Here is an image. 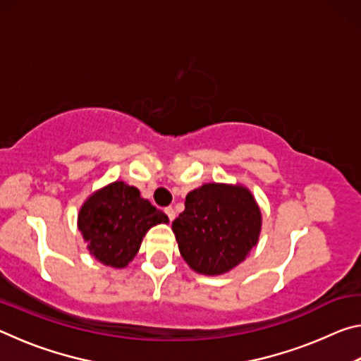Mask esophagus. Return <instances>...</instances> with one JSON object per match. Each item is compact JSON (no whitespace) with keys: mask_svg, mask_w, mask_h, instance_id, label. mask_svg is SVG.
Segmentation results:
<instances>
[{"mask_svg":"<svg viewBox=\"0 0 361 361\" xmlns=\"http://www.w3.org/2000/svg\"><path fill=\"white\" fill-rule=\"evenodd\" d=\"M164 212H166V215L169 216L170 221H173V219H175V210L172 209V207H167V209L164 210Z\"/></svg>","mask_w":361,"mask_h":361,"instance_id":"34e87169","label":"esophagus"}]
</instances>
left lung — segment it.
Returning <instances> with one entry per match:
<instances>
[{
  "mask_svg": "<svg viewBox=\"0 0 361 361\" xmlns=\"http://www.w3.org/2000/svg\"><path fill=\"white\" fill-rule=\"evenodd\" d=\"M172 229L188 264L218 276L242 262L256 245L261 212L248 189L210 183L186 195L185 212Z\"/></svg>",
  "mask_w": 361,
  "mask_h": 361,
  "instance_id": "1",
  "label": "left lung"
}]
</instances>
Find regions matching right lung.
Here are the masks:
<instances>
[{
	"instance_id": "add662e5",
	"label": "right lung",
	"mask_w": 361,
	"mask_h": 361,
	"mask_svg": "<svg viewBox=\"0 0 361 361\" xmlns=\"http://www.w3.org/2000/svg\"><path fill=\"white\" fill-rule=\"evenodd\" d=\"M78 219L90 255L113 267L129 264L149 228L169 223L166 213L140 197L137 188L122 181L90 195Z\"/></svg>"
}]
</instances>
